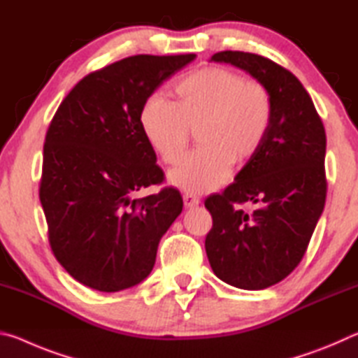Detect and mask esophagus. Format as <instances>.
I'll use <instances>...</instances> for the list:
<instances>
[{"mask_svg":"<svg viewBox=\"0 0 358 358\" xmlns=\"http://www.w3.org/2000/svg\"><path fill=\"white\" fill-rule=\"evenodd\" d=\"M183 202H185V207L186 208H194V207H197L199 203H201V199L199 197H196V196H192V194H183Z\"/></svg>","mask_w":358,"mask_h":358,"instance_id":"1","label":"esophagus"}]
</instances>
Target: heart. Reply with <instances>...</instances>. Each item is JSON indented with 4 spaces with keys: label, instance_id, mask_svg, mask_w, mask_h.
<instances>
[{
    "label": "heart",
    "instance_id": "obj_1",
    "mask_svg": "<svg viewBox=\"0 0 358 358\" xmlns=\"http://www.w3.org/2000/svg\"><path fill=\"white\" fill-rule=\"evenodd\" d=\"M177 102L155 93L143 102L138 124L157 157L177 164L185 156L191 129L197 148L169 173L171 185L187 194H203L226 183L234 162L256 156L273 121V101L264 85L238 72L203 68L175 85Z\"/></svg>",
    "mask_w": 358,
    "mask_h": 358
}]
</instances>
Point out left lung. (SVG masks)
Here are the masks:
<instances>
[{
  "instance_id": "1",
  "label": "left lung",
  "mask_w": 358,
  "mask_h": 358,
  "mask_svg": "<svg viewBox=\"0 0 358 358\" xmlns=\"http://www.w3.org/2000/svg\"><path fill=\"white\" fill-rule=\"evenodd\" d=\"M268 90L273 121L259 153L205 207L213 227L205 251L213 273L230 286L260 290L294 271L324 211L325 129L310 94L292 72L246 52H217ZM257 204L245 212L238 204Z\"/></svg>"
}]
</instances>
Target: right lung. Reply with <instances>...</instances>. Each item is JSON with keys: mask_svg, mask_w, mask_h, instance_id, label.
I'll use <instances>...</instances> for the list:
<instances>
[{"mask_svg": "<svg viewBox=\"0 0 358 358\" xmlns=\"http://www.w3.org/2000/svg\"><path fill=\"white\" fill-rule=\"evenodd\" d=\"M196 58L134 55L83 77L48 126L39 199L64 270L101 292L137 286L183 210L173 187L134 199L164 178L138 124L143 102Z\"/></svg>", "mask_w": 358, "mask_h": 358, "instance_id": "obj_1", "label": "right lung"}]
</instances>
